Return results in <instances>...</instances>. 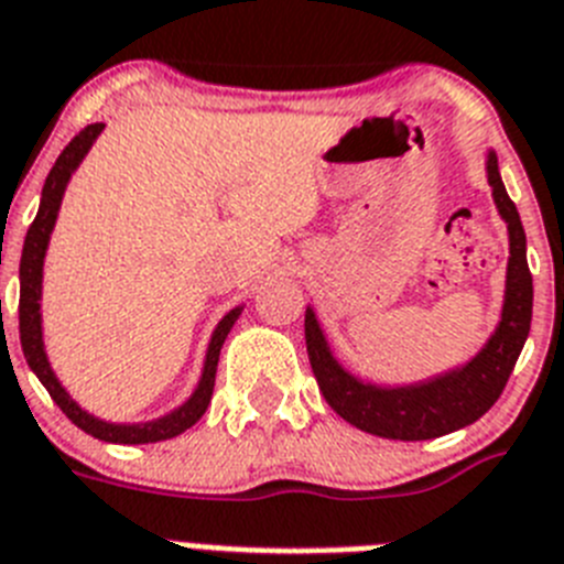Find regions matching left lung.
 <instances>
[{"label": "left lung", "mask_w": 564, "mask_h": 564, "mask_svg": "<svg viewBox=\"0 0 564 564\" xmlns=\"http://www.w3.org/2000/svg\"><path fill=\"white\" fill-rule=\"evenodd\" d=\"M487 180L494 186L496 206H499V215L508 220L510 231L508 292H505L499 329L467 367L415 387L387 390V387L364 384L335 361L315 321V312L306 310V352H310L312 372L318 378L326 404L364 433L399 438V442L438 438V435L479 421L499 401L501 390L508 384L516 358L531 333L533 278L528 269V252H524L522 220H519L516 203L505 192L496 154L487 158Z\"/></svg>", "instance_id": "obj_1"}]
</instances>
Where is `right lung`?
I'll return each instance as SVG.
<instances>
[{"instance_id":"right-lung-1","label":"right lung","mask_w":564,"mask_h":564,"mask_svg":"<svg viewBox=\"0 0 564 564\" xmlns=\"http://www.w3.org/2000/svg\"><path fill=\"white\" fill-rule=\"evenodd\" d=\"M99 131H102V122L85 126V129L65 145L63 154L56 158L54 169H51L48 177H45L40 212H36L31 229H28L25 246H22V260H19V340H22V352H25L28 367L36 372V378H40L42 387L51 392V399L56 401V406H59L79 430H85V433L99 438V442L111 444L165 442V438H174V435L186 433V430L192 427V424H197L200 415L206 413V406H209L212 401V390H215V372L217 358H220V347H224L231 324L238 321L240 310H231L229 315L217 324L215 335H212L209 352H206V367H203L200 384H197L192 399L180 406V410H174V413L163 415V419L158 421H145V424H108V421H99L94 419V415L85 413V410H79L77 401L68 399V392L63 390V384H59L54 372H51V364L48 358H45V347H42V260H45V249H48L51 229H54L56 212H59V203H63L65 186H68L70 174H74V169L79 165V160L88 154V149H91V143L97 140Z\"/></svg>"}]
</instances>
